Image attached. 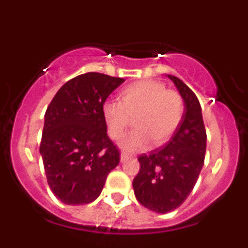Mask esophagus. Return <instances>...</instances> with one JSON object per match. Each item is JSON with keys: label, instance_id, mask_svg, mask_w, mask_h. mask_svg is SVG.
Masks as SVG:
<instances>
[{"label": "esophagus", "instance_id": "esophagus-1", "mask_svg": "<svg viewBox=\"0 0 248 248\" xmlns=\"http://www.w3.org/2000/svg\"><path fill=\"white\" fill-rule=\"evenodd\" d=\"M130 156L131 155L126 154V153H122V154H120V160H122V161H125V160L129 159Z\"/></svg>", "mask_w": 248, "mask_h": 248}]
</instances>
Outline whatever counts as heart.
<instances>
[{
  "mask_svg": "<svg viewBox=\"0 0 248 248\" xmlns=\"http://www.w3.org/2000/svg\"><path fill=\"white\" fill-rule=\"evenodd\" d=\"M184 99L172 89L156 80L133 83L120 92L119 102L108 100L102 107V114L109 137L118 140L124 135L134 118L137 128L120 143L123 150H146L151 145L165 144L180 125L184 117Z\"/></svg>",
  "mask_w": 248,
  "mask_h": 248,
  "instance_id": "heart-1",
  "label": "heart"
}]
</instances>
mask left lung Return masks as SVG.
I'll return each mask as SVG.
<instances>
[{
	"label": "left lung",
	"instance_id": "left-lung-1",
	"mask_svg": "<svg viewBox=\"0 0 248 248\" xmlns=\"http://www.w3.org/2000/svg\"><path fill=\"white\" fill-rule=\"evenodd\" d=\"M168 77L185 103L183 120L164 148L138 157L140 170L133 180L138 201L157 214L172 211L187 199L206 153V130L198 97L177 77Z\"/></svg>",
	"mask_w": 248,
	"mask_h": 248
}]
</instances>
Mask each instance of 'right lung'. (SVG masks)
I'll list each match as a JSON object with an SVG mask.
<instances>
[{
	"label": "right lung",
	"mask_w": 248,
	"mask_h": 248,
	"mask_svg": "<svg viewBox=\"0 0 248 248\" xmlns=\"http://www.w3.org/2000/svg\"><path fill=\"white\" fill-rule=\"evenodd\" d=\"M123 82L97 72L80 74L64 83L48 105L39 153L48 185L65 205L95 200L119 164L102 107Z\"/></svg>",
	"instance_id": "right-lung-1"
}]
</instances>
